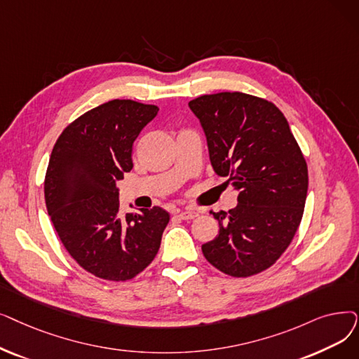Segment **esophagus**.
<instances>
[{
  "mask_svg": "<svg viewBox=\"0 0 359 359\" xmlns=\"http://www.w3.org/2000/svg\"><path fill=\"white\" fill-rule=\"evenodd\" d=\"M177 217L182 218V220H192V218L198 217V212L194 210H182L177 211Z\"/></svg>",
  "mask_w": 359,
  "mask_h": 359,
  "instance_id": "1",
  "label": "esophagus"
}]
</instances>
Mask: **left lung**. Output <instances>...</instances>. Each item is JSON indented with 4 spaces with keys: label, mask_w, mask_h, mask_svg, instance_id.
<instances>
[{
    "label": "left lung",
    "mask_w": 359,
    "mask_h": 359,
    "mask_svg": "<svg viewBox=\"0 0 359 359\" xmlns=\"http://www.w3.org/2000/svg\"><path fill=\"white\" fill-rule=\"evenodd\" d=\"M189 108L205 132L214 171L239 191L235 208L211 211L220 230L202 254L231 277L258 274L282 257L301 224L308 191L302 151L267 100L220 92Z\"/></svg>",
    "instance_id": "obj_1"
}]
</instances>
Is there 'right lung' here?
Instances as JSON below:
<instances>
[{"instance_id":"add662e5","label":"right lung","mask_w":359,"mask_h":359,"mask_svg":"<svg viewBox=\"0 0 359 359\" xmlns=\"http://www.w3.org/2000/svg\"><path fill=\"white\" fill-rule=\"evenodd\" d=\"M158 107L113 100L76 118L53 148L43 192L67 252L95 277L124 282L157 255L170 214L154 207L120 214L117 182L132 170V147Z\"/></svg>"}]
</instances>
